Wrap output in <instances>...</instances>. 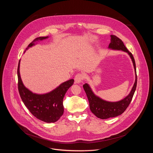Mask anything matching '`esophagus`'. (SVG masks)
<instances>
[{
	"instance_id": "esophagus-1",
	"label": "esophagus",
	"mask_w": 153,
	"mask_h": 153,
	"mask_svg": "<svg viewBox=\"0 0 153 153\" xmlns=\"http://www.w3.org/2000/svg\"><path fill=\"white\" fill-rule=\"evenodd\" d=\"M85 79V76L82 74V73H78L74 77V80H75V82L76 83H80V82H82L83 79Z\"/></svg>"
}]
</instances>
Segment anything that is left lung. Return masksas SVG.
<instances>
[{
    "instance_id": "left-lung-1",
    "label": "left lung",
    "mask_w": 153,
    "mask_h": 153,
    "mask_svg": "<svg viewBox=\"0 0 153 153\" xmlns=\"http://www.w3.org/2000/svg\"><path fill=\"white\" fill-rule=\"evenodd\" d=\"M109 48L113 50H122L128 53L132 59L134 68L136 72V81L133 88L129 94L123 100L117 102H110L105 101L99 97L96 96L91 91L89 85L85 83L83 85V89L88 97L90 108L91 112L98 118L106 119L110 117H114L122 114L129 106L137 86V74L136 63L132 53L129 52L125 47L123 42L118 37L114 35H111V43L109 45Z\"/></svg>"
}]
</instances>
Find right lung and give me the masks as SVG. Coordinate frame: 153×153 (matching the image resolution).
<instances>
[{"label": "right lung", "instance_id": "add662e5", "mask_svg": "<svg viewBox=\"0 0 153 153\" xmlns=\"http://www.w3.org/2000/svg\"><path fill=\"white\" fill-rule=\"evenodd\" d=\"M48 37L36 38L28 45L27 49L34 45V42ZM19 62L17 68L18 90L20 96L30 113L37 119L47 123L57 121L63 114V99L70 87L73 85L74 79L62 83L53 91L45 94H36L26 88L22 82L19 73Z\"/></svg>", "mask_w": 153, "mask_h": 153}]
</instances>
